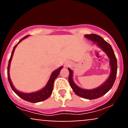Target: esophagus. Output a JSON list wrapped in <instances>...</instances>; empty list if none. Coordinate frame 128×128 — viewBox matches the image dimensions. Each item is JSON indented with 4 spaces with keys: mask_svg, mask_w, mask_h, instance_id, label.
I'll use <instances>...</instances> for the list:
<instances>
[{
    "mask_svg": "<svg viewBox=\"0 0 128 128\" xmlns=\"http://www.w3.org/2000/svg\"><path fill=\"white\" fill-rule=\"evenodd\" d=\"M68 65H70V64H68Z\"/></svg>",
    "mask_w": 128,
    "mask_h": 128,
    "instance_id": "1",
    "label": "esophagus"
}]
</instances>
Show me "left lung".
Here are the masks:
<instances>
[{"mask_svg": "<svg viewBox=\"0 0 128 128\" xmlns=\"http://www.w3.org/2000/svg\"><path fill=\"white\" fill-rule=\"evenodd\" d=\"M85 37L90 40L94 42L97 44L99 48H101L103 50L106 54L108 58H110V65L111 66V73L109 78L107 79L105 83L103 84L102 86L96 88L92 90H85L79 88L75 84L73 80V72L70 68H68L69 71L68 81L70 86L78 96L81 97L86 99H96L102 97L110 89L112 88L116 80V76H117V59L114 51L108 42L104 40L103 38L96 34H87L85 35Z\"/></svg>", "mask_w": 128, "mask_h": 128, "instance_id": "8db88e82", "label": "left lung"}]
</instances>
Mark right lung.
<instances>
[{"label": "right lung", "mask_w": 128, "mask_h": 128, "mask_svg": "<svg viewBox=\"0 0 128 128\" xmlns=\"http://www.w3.org/2000/svg\"><path fill=\"white\" fill-rule=\"evenodd\" d=\"M28 36H24V37H23V38L20 40L18 43H17V44L14 47V48H13L12 52L11 53V57H10V59L9 60V62H8V79L9 83H10V86H11V88H12V90L15 92L16 94L18 95V96L20 97V98H21L22 99L28 101V102H32V103H36V102H42V101L45 100L46 99H47L48 98H49V97L50 96L51 94H52V91H53V88H54V81H55V79L56 78L57 76H58V74H60V71H61V70L62 68V66H61V67H60L59 68L56 69V70H55V71L53 72L52 74H51L50 77L49 81H48V83H47L46 86L42 90H41L38 91V92H30V93H24V92H18V91H17V90L14 88V86H13L12 82H11V79H10V77L9 71H10V63H11V60H12V58L13 54H14V50H15V49L16 47H17V46L18 45L19 42H21L23 39L26 38H27Z\"/></svg>", "instance_id": "add662e5"}]
</instances>
